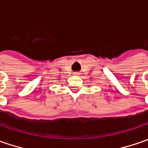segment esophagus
<instances>
[{
	"label": "esophagus",
	"instance_id": "1",
	"mask_svg": "<svg viewBox=\"0 0 148 148\" xmlns=\"http://www.w3.org/2000/svg\"><path fill=\"white\" fill-rule=\"evenodd\" d=\"M75 75H80V73L79 72H75Z\"/></svg>",
	"mask_w": 148,
	"mask_h": 148
}]
</instances>
